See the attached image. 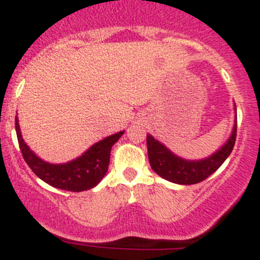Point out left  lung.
<instances>
[{"label": "left lung", "instance_id": "8db88e82", "mask_svg": "<svg viewBox=\"0 0 260 260\" xmlns=\"http://www.w3.org/2000/svg\"><path fill=\"white\" fill-rule=\"evenodd\" d=\"M236 123L238 118H235L230 138L220 150L203 160L197 161L184 160L174 155L166 146L155 140L151 135H147V153L151 168L161 178L173 183L183 185L201 183L212 175L233 151L236 141Z\"/></svg>", "mask_w": 260, "mask_h": 260}]
</instances>
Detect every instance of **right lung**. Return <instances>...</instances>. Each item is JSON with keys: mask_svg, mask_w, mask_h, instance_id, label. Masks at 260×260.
Returning a JSON list of instances; mask_svg holds the SVG:
<instances>
[{"mask_svg": "<svg viewBox=\"0 0 260 260\" xmlns=\"http://www.w3.org/2000/svg\"><path fill=\"white\" fill-rule=\"evenodd\" d=\"M15 128L22 157L35 175L54 188L70 191L87 190L99 184L108 171L113 145L124 133V131H122L99 141L84 155L70 162L49 164L38 157L24 142L17 117L15 118Z\"/></svg>", "mask_w": 260, "mask_h": 260, "instance_id": "obj_1", "label": "right lung"}]
</instances>
